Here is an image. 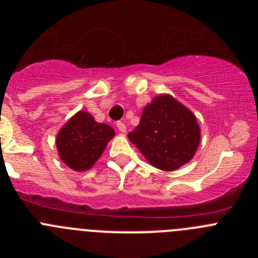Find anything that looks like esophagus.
Segmentation results:
<instances>
[{"instance_id": "obj_1", "label": "esophagus", "mask_w": 258, "mask_h": 258, "mask_svg": "<svg viewBox=\"0 0 258 258\" xmlns=\"http://www.w3.org/2000/svg\"><path fill=\"white\" fill-rule=\"evenodd\" d=\"M116 126H117V129L120 133H122V134L126 133V126H125V124L122 121H118L117 124H116Z\"/></svg>"}]
</instances>
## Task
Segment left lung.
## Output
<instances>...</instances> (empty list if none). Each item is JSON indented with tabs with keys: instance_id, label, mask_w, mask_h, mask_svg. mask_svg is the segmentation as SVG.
<instances>
[{
	"instance_id": "obj_1",
	"label": "left lung",
	"mask_w": 258,
	"mask_h": 258,
	"mask_svg": "<svg viewBox=\"0 0 258 258\" xmlns=\"http://www.w3.org/2000/svg\"><path fill=\"white\" fill-rule=\"evenodd\" d=\"M127 138L152 166L172 172L194 157L200 126L192 111L170 94H160L143 108L140 124Z\"/></svg>"
}]
</instances>
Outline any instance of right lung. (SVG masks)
Listing matches in <instances>:
<instances>
[{
  "label": "right lung",
  "instance_id": "right-lung-1",
  "mask_svg": "<svg viewBox=\"0 0 258 258\" xmlns=\"http://www.w3.org/2000/svg\"><path fill=\"white\" fill-rule=\"evenodd\" d=\"M115 137V131L104 122H97L86 111H79L60 127L55 138L60 159L75 172L93 168Z\"/></svg>",
  "mask_w": 258,
  "mask_h": 258
}]
</instances>
